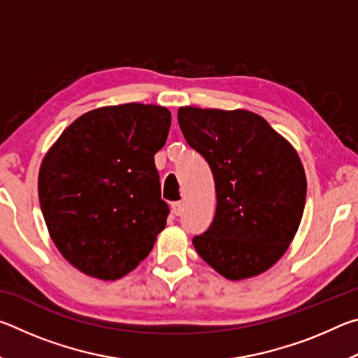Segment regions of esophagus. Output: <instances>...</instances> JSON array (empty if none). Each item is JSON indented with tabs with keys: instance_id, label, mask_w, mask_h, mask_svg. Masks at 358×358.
Here are the masks:
<instances>
[{
	"instance_id": "1",
	"label": "esophagus",
	"mask_w": 358,
	"mask_h": 358,
	"mask_svg": "<svg viewBox=\"0 0 358 358\" xmlns=\"http://www.w3.org/2000/svg\"><path fill=\"white\" fill-rule=\"evenodd\" d=\"M183 210H185L183 202H173V203H172V213H173L175 216H180L181 213H183Z\"/></svg>"
}]
</instances>
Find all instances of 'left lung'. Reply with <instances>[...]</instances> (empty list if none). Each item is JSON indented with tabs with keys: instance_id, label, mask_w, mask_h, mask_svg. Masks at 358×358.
<instances>
[{
	"instance_id": "8db88e82",
	"label": "left lung",
	"mask_w": 358,
	"mask_h": 358,
	"mask_svg": "<svg viewBox=\"0 0 358 358\" xmlns=\"http://www.w3.org/2000/svg\"><path fill=\"white\" fill-rule=\"evenodd\" d=\"M178 123L216 187L213 222L194 248L227 280L264 273L287 251L305 210L299 155L260 115L240 108L180 107Z\"/></svg>"
}]
</instances>
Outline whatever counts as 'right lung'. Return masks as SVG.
<instances>
[{
    "mask_svg": "<svg viewBox=\"0 0 358 358\" xmlns=\"http://www.w3.org/2000/svg\"><path fill=\"white\" fill-rule=\"evenodd\" d=\"M166 107L121 104L83 113L39 169V202L58 251L82 273L115 281L153 250L166 227L155 155L167 141Z\"/></svg>",
    "mask_w": 358,
    "mask_h": 358,
    "instance_id": "right-lung-1",
    "label": "right lung"
}]
</instances>
